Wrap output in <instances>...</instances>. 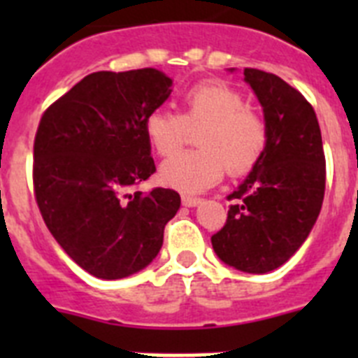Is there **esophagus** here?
I'll use <instances>...</instances> for the list:
<instances>
[{"label":"esophagus","mask_w":358,"mask_h":358,"mask_svg":"<svg viewBox=\"0 0 358 358\" xmlns=\"http://www.w3.org/2000/svg\"><path fill=\"white\" fill-rule=\"evenodd\" d=\"M182 204L188 208H195L201 204V199L199 197H192V195H182Z\"/></svg>","instance_id":"1"}]
</instances>
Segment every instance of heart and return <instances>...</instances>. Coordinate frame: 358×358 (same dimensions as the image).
Instances as JSON below:
<instances>
[{"instance_id":"obj_1","label":"heart","mask_w":358,"mask_h":358,"mask_svg":"<svg viewBox=\"0 0 358 358\" xmlns=\"http://www.w3.org/2000/svg\"><path fill=\"white\" fill-rule=\"evenodd\" d=\"M201 148L163 163L161 181L181 192H201L220 181L224 170L242 176L256 166L267 147V123L249 109L245 96L222 80L192 85L182 94V115L154 109L143 122L147 141L161 157L182 147L188 127H199Z\"/></svg>"}]
</instances>
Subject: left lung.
Instances as JSON below:
<instances>
[{
    "mask_svg": "<svg viewBox=\"0 0 358 358\" xmlns=\"http://www.w3.org/2000/svg\"><path fill=\"white\" fill-rule=\"evenodd\" d=\"M264 107V156L227 201V220L211 236L217 256L242 273L265 274L301 248L324 199L327 161L314 107L273 73L243 69Z\"/></svg>",
    "mask_w": 358,
    "mask_h": 358,
    "instance_id": "left-lung-1",
    "label": "left lung"
}]
</instances>
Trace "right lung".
<instances>
[{"label": "right lung", "mask_w": 358, "mask_h": 358, "mask_svg": "<svg viewBox=\"0 0 358 358\" xmlns=\"http://www.w3.org/2000/svg\"><path fill=\"white\" fill-rule=\"evenodd\" d=\"M172 93L154 68L96 71L44 110L34 194L53 238L84 271L120 280L147 267L181 206L169 188L134 192L156 172L143 122Z\"/></svg>", "instance_id": "add662e5"}]
</instances>
